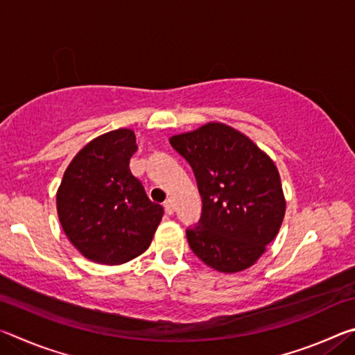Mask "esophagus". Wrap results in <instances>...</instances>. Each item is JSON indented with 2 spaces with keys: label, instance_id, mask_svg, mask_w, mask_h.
I'll list each match as a JSON object with an SVG mask.
<instances>
[{
  "label": "esophagus",
  "instance_id": "obj_1",
  "mask_svg": "<svg viewBox=\"0 0 355 355\" xmlns=\"http://www.w3.org/2000/svg\"><path fill=\"white\" fill-rule=\"evenodd\" d=\"M164 209H166L167 214H172L173 211H175V205H173V200L167 199V200L164 202Z\"/></svg>",
  "mask_w": 355,
  "mask_h": 355
}]
</instances>
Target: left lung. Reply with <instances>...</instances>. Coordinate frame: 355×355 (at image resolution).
<instances>
[{
	"instance_id": "8db88e82",
	"label": "left lung",
	"mask_w": 355,
	"mask_h": 355,
	"mask_svg": "<svg viewBox=\"0 0 355 355\" xmlns=\"http://www.w3.org/2000/svg\"><path fill=\"white\" fill-rule=\"evenodd\" d=\"M192 167L202 216L186 230L192 252L219 272L250 268L279 233L285 197L274 161L219 122L171 137Z\"/></svg>"
}]
</instances>
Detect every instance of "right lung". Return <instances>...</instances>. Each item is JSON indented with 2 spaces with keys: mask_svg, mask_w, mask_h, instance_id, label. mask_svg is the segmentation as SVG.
Instances as JSON below:
<instances>
[{
  "mask_svg": "<svg viewBox=\"0 0 355 355\" xmlns=\"http://www.w3.org/2000/svg\"><path fill=\"white\" fill-rule=\"evenodd\" d=\"M136 136L119 128L78 152L58 189V216L70 243L101 264H122L146 252L164 209L148 199L130 171Z\"/></svg>",
  "mask_w": 355,
  "mask_h": 355,
  "instance_id": "1",
  "label": "right lung"
}]
</instances>
